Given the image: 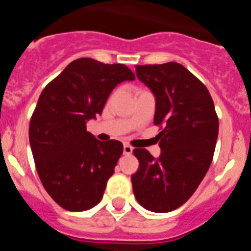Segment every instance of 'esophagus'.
<instances>
[{"mask_svg":"<svg viewBox=\"0 0 251 251\" xmlns=\"http://www.w3.org/2000/svg\"><path fill=\"white\" fill-rule=\"evenodd\" d=\"M133 152V148L130 147L129 145H124L123 146V153L124 154H130Z\"/></svg>","mask_w":251,"mask_h":251,"instance_id":"1","label":"esophagus"}]
</instances>
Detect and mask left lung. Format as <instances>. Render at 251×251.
Here are the masks:
<instances>
[{"label":"left lung","instance_id":"left-lung-1","mask_svg":"<svg viewBox=\"0 0 251 251\" xmlns=\"http://www.w3.org/2000/svg\"><path fill=\"white\" fill-rule=\"evenodd\" d=\"M139 81L156 99L154 124L161 154L134 148L139 167L130 177L141 206L153 212H170L194 195L214 157L219 119L207 88L178 63L136 65Z\"/></svg>","mask_w":251,"mask_h":251}]
</instances>
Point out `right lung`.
I'll list each match as a JSON object with an SVG mask.
<instances>
[{"label": "right lung", "instance_id": "obj_1", "mask_svg": "<svg viewBox=\"0 0 251 251\" xmlns=\"http://www.w3.org/2000/svg\"><path fill=\"white\" fill-rule=\"evenodd\" d=\"M134 79L123 64L81 57L40 95L28 128L31 151L46 192L68 211H85L100 202L123 145L98 141L86 123L101 114L115 86Z\"/></svg>", "mask_w": 251, "mask_h": 251}]
</instances>
